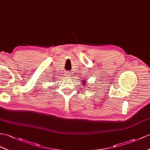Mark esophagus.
Instances as JSON below:
<instances>
[{"label":"esophagus","instance_id":"34e87169","mask_svg":"<svg viewBox=\"0 0 150 150\" xmlns=\"http://www.w3.org/2000/svg\"><path fill=\"white\" fill-rule=\"evenodd\" d=\"M70 75H71L70 73H69V71H67V72H66V74H65V75L67 76V77H69V76H71Z\"/></svg>","mask_w":150,"mask_h":150}]
</instances>
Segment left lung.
Returning <instances> with one entry per match:
<instances>
[{
  "label": "left lung",
  "instance_id": "1",
  "mask_svg": "<svg viewBox=\"0 0 150 150\" xmlns=\"http://www.w3.org/2000/svg\"><path fill=\"white\" fill-rule=\"evenodd\" d=\"M86 81H87L86 79H84V80H83V81H82V84L83 86H86V84H88V83L86 82Z\"/></svg>",
  "mask_w": 150,
  "mask_h": 150
}]
</instances>
